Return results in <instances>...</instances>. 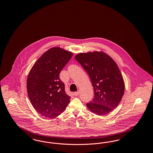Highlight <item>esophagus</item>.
<instances>
[{
    "label": "esophagus",
    "instance_id": "esophagus-1",
    "mask_svg": "<svg viewBox=\"0 0 153 153\" xmlns=\"http://www.w3.org/2000/svg\"><path fill=\"white\" fill-rule=\"evenodd\" d=\"M80 91H77V92H75L74 93V95H75V96H78V95L80 94Z\"/></svg>",
    "mask_w": 153,
    "mask_h": 153
}]
</instances>
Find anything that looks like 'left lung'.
Instances as JSON below:
<instances>
[{"instance_id":"1","label":"left lung","mask_w":153,"mask_h":153,"mask_svg":"<svg viewBox=\"0 0 153 153\" xmlns=\"http://www.w3.org/2000/svg\"><path fill=\"white\" fill-rule=\"evenodd\" d=\"M75 59L87 72L94 90L89 110L104 115L116 108L124 92L123 76L115 61L102 51L79 53Z\"/></svg>"}]
</instances>
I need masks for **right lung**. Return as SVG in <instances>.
I'll return each instance as SVG.
<instances>
[{
	"mask_svg": "<svg viewBox=\"0 0 153 153\" xmlns=\"http://www.w3.org/2000/svg\"><path fill=\"white\" fill-rule=\"evenodd\" d=\"M73 56L70 51L54 47L39 58L30 71L27 91L34 109L42 116L58 117L70 102L65 84L59 76L63 68Z\"/></svg>",
	"mask_w": 153,
	"mask_h": 153,
	"instance_id": "1",
	"label": "right lung"
}]
</instances>
